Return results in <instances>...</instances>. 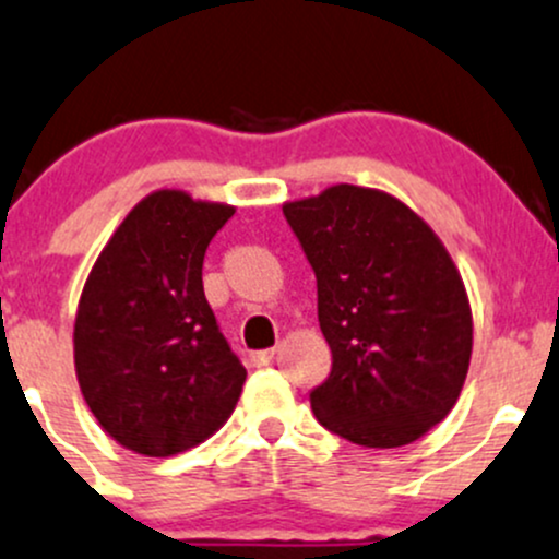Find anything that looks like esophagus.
<instances>
[{"instance_id":"1","label":"esophagus","mask_w":559,"mask_h":559,"mask_svg":"<svg viewBox=\"0 0 559 559\" xmlns=\"http://www.w3.org/2000/svg\"><path fill=\"white\" fill-rule=\"evenodd\" d=\"M272 359H274V349H263V352L250 354V365H253V368H266Z\"/></svg>"}]
</instances>
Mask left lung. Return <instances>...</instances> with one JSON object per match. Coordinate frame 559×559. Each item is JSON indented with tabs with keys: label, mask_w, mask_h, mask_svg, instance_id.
<instances>
[{
	"label": "left lung",
	"mask_w": 559,
	"mask_h": 559,
	"mask_svg": "<svg viewBox=\"0 0 559 559\" xmlns=\"http://www.w3.org/2000/svg\"><path fill=\"white\" fill-rule=\"evenodd\" d=\"M317 277L333 368L311 411L365 448L418 440L453 411L472 357V309L435 231L392 194L338 183L282 205Z\"/></svg>",
	"instance_id": "left-lung-1"
}]
</instances>
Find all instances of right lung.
<instances>
[{"instance_id": "right-lung-1", "label": "right lung", "mask_w": 559, "mask_h": 559, "mask_svg": "<svg viewBox=\"0 0 559 559\" xmlns=\"http://www.w3.org/2000/svg\"><path fill=\"white\" fill-rule=\"evenodd\" d=\"M234 207L162 189L130 210L82 290L74 365L106 435L152 459L200 445L226 424L248 370L202 287L210 239Z\"/></svg>"}]
</instances>
